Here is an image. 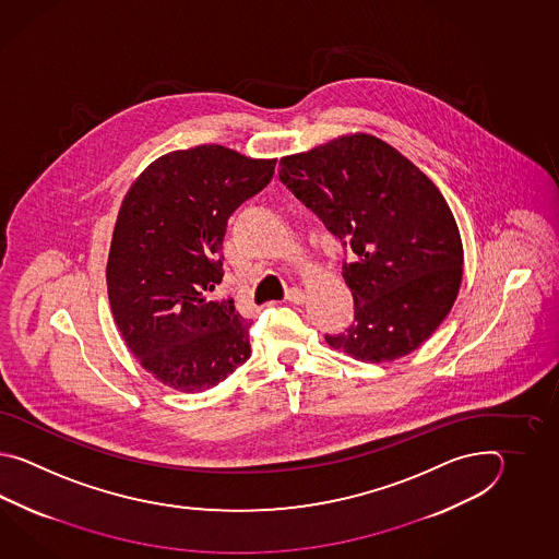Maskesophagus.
Here are the masks:
<instances>
[{
    "instance_id": "obj_1",
    "label": "esophagus",
    "mask_w": 559,
    "mask_h": 559,
    "mask_svg": "<svg viewBox=\"0 0 559 559\" xmlns=\"http://www.w3.org/2000/svg\"><path fill=\"white\" fill-rule=\"evenodd\" d=\"M304 292L299 289V287H292V289H287V294H285V299L289 301V304H301L304 301Z\"/></svg>"
}]
</instances>
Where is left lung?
<instances>
[{
  "label": "left lung",
  "instance_id": "8db88e82",
  "mask_svg": "<svg viewBox=\"0 0 559 559\" xmlns=\"http://www.w3.org/2000/svg\"><path fill=\"white\" fill-rule=\"evenodd\" d=\"M280 179L356 253L342 272L354 323L325 342L368 364L424 344L448 318L464 274L460 229L436 183L368 133L285 155Z\"/></svg>",
  "mask_w": 559,
  "mask_h": 559
}]
</instances>
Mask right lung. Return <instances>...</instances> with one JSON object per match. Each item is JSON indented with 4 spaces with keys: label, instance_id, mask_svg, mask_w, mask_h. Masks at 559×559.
<instances>
[{
    "label": "right lung",
    "instance_id": "right-lung-1",
    "mask_svg": "<svg viewBox=\"0 0 559 559\" xmlns=\"http://www.w3.org/2000/svg\"><path fill=\"white\" fill-rule=\"evenodd\" d=\"M275 159L224 145L157 157L119 207L107 258V296L131 354L155 380L203 392L251 356L250 321L222 284L227 219L274 178Z\"/></svg>",
    "mask_w": 559,
    "mask_h": 559
}]
</instances>
